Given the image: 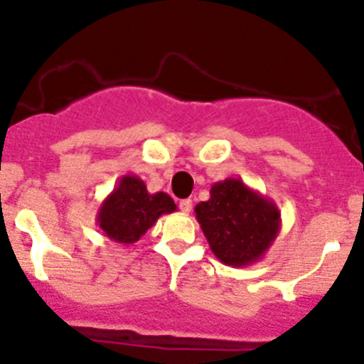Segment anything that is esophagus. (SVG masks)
<instances>
[{
	"label": "esophagus",
	"instance_id": "1",
	"mask_svg": "<svg viewBox=\"0 0 364 364\" xmlns=\"http://www.w3.org/2000/svg\"><path fill=\"white\" fill-rule=\"evenodd\" d=\"M192 200L190 199H183V200H179V209H181L183 213H190L192 211Z\"/></svg>",
	"mask_w": 364,
	"mask_h": 364
}]
</instances>
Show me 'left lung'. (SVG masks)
<instances>
[{"label":"left lung","mask_w":364,"mask_h":364,"mask_svg":"<svg viewBox=\"0 0 364 364\" xmlns=\"http://www.w3.org/2000/svg\"><path fill=\"white\" fill-rule=\"evenodd\" d=\"M196 218L216 259L232 267L259 262L282 227L278 205L240 178L215 183L209 200L196 205Z\"/></svg>","instance_id":"8db88e82"}]
</instances>
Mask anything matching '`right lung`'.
Masks as SVG:
<instances>
[{
    "mask_svg": "<svg viewBox=\"0 0 364 364\" xmlns=\"http://www.w3.org/2000/svg\"><path fill=\"white\" fill-rule=\"evenodd\" d=\"M178 209L165 192L149 193L144 181L135 174L119 178L97 213V223L104 236L114 243L134 245L151 229L161 215Z\"/></svg>",
    "mask_w": 364,
    "mask_h": 364,
    "instance_id": "add662e5",
    "label": "right lung"
}]
</instances>
